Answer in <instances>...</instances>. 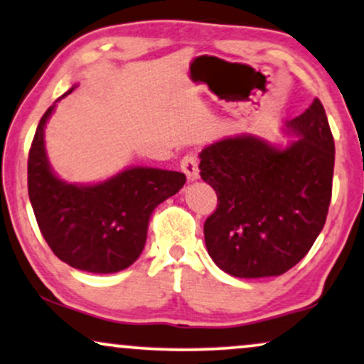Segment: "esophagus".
Wrapping results in <instances>:
<instances>
[{
    "mask_svg": "<svg viewBox=\"0 0 364 364\" xmlns=\"http://www.w3.org/2000/svg\"><path fill=\"white\" fill-rule=\"evenodd\" d=\"M181 168H182V172L186 173L187 181L189 182H194L199 178V161H197L196 155L189 154V155L183 156V159L181 160Z\"/></svg>",
    "mask_w": 364,
    "mask_h": 364,
    "instance_id": "1",
    "label": "esophagus"
}]
</instances>
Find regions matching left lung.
Returning <instances> with one entry per match:
<instances>
[{"instance_id":"1","label":"left lung","mask_w":364,"mask_h":364,"mask_svg":"<svg viewBox=\"0 0 364 364\" xmlns=\"http://www.w3.org/2000/svg\"><path fill=\"white\" fill-rule=\"evenodd\" d=\"M299 140L277 148L235 136L200 151V177L218 194L204 223L209 257L240 278L277 277L312 248L333 196L334 138L322 102L287 123Z\"/></svg>"}]
</instances>
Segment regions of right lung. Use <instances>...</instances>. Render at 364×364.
Instances as JSON below:
<instances>
[{"label": "right lung", "instance_id": "1", "mask_svg": "<svg viewBox=\"0 0 364 364\" xmlns=\"http://www.w3.org/2000/svg\"><path fill=\"white\" fill-rule=\"evenodd\" d=\"M53 107L40 119L28 154V196L42 236L57 258L77 270H124L145 248L154 209L182 189L186 175L133 167L96 186L60 181L50 170L43 143Z\"/></svg>", "mask_w": 364, "mask_h": 364}]
</instances>
